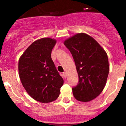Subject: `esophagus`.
<instances>
[{
  "mask_svg": "<svg viewBox=\"0 0 126 126\" xmlns=\"http://www.w3.org/2000/svg\"><path fill=\"white\" fill-rule=\"evenodd\" d=\"M63 77H64V78H66L67 77V73L66 72H64L63 73Z\"/></svg>",
  "mask_w": 126,
  "mask_h": 126,
  "instance_id": "34e87169",
  "label": "esophagus"
}]
</instances>
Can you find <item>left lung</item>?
I'll return each instance as SVG.
<instances>
[{
  "instance_id": "8db88e82",
  "label": "left lung",
  "mask_w": 126,
  "mask_h": 126,
  "mask_svg": "<svg viewBox=\"0 0 126 126\" xmlns=\"http://www.w3.org/2000/svg\"><path fill=\"white\" fill-rule=\"evenodd\" d=\"M64 44L72 54L79 76L78 84L72 88L74 96L81 102L92 101L106 84L109 72L107 53L93 38L83 33L66 39Z\"/></svg>"
}]
</instances>
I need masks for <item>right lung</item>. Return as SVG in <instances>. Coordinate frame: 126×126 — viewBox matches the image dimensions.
<instances>
[{
  "mask_svg": "<svg viewBox=\"0 0 126 126\" xmlns=\"http://www.w3.org/2000/svg\"><path fill=\"white\" fill-rule=\"evenodd\" d=\"M56 40L43 38L34 41L19 60V75L27 93L36 101L48 103L60 94L63 79L51 58Z\"/></svg>",
  "mask_w": 126,
  "mask_h": 126,
  "instance_id": "obj_1",
  "label": "right lung"
}]
</instances>
